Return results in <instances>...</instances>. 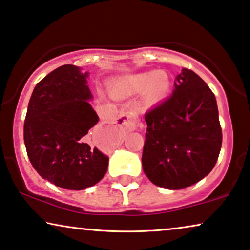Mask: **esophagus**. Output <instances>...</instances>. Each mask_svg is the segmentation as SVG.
Instances as JSON below:
<instances>
[{
	"label": "esophagus",
	"instance_id": "esophagus-1",
	"mask_svg": "<svg viewBox=\"0 0 250 250\" xmlns=\"http://www.w3.org/2000/svg\"><path fill=\"white\" fill-rule=\"evenodd\" d=\"M119 125L125 131L134 130L138 127V113L134 109L123 112L119 118Z\"/></svg>",
	"mask_w": 250,
	"mask_h": 250
}]
</instances>
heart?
Wrapping results in <instances>:
<instances>
[{
	"label": "heart",
	"instance_id": "obj_1",
	"mask_svg": "<svg viewBox=\"0 0 250 250\" xmlns=\"http://www.w3.org/2000/svg\"><path fill=\"white\" fill-rule=\"evenodd\" d=\"M170 78L166 72L141 73L120 79L114 83L112 91L115 95L136 94L146 89L148 102H159L170 90Z\"/></svg>",
	"mask_w": 250,
	"mask_h": 250
}]
</instances>
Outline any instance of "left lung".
<instances>
[{
    "instance_id": "left-lung-1",
    "label": "left lung",
    "mask_w": 250,
    "mask_h": 250,
    "mask_svg": "<svg viewBox=\"0 0 250 250\" xmlns=\"http://www.w3.org/2000/svg\"><path fill=\"white\" fill-rule=\"evenodd\" d=\"M142 164L154 185L182 189L206 177L222 147L214 92L198 74L183 68L171 96L145 113Z\"/></svg>"
}]
</instances>
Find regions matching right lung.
<instances>
[{
	"label": "right lung",
	"instance_id": "1",
	"mask_svg": "<svg viewBox=\"0 0 250 250\" xmlns=\"http://www.w3.org/2000/svg\"><path fill=\"white\" fill-rule=\"evenodd\" d=\"M86 76L74 65L53 69L35 85L24 122L26 151L38 174L74 191L97 184L108 166V156L85 139L98 122Z\"/></svg>",
	"mask_w": 250,
	"mask_h": 250
}]
</instances>
